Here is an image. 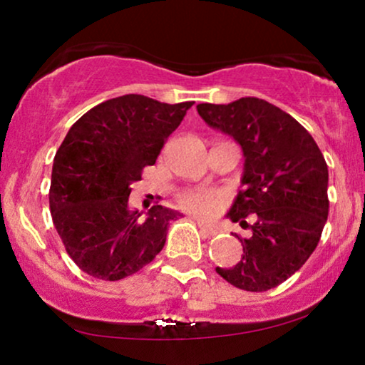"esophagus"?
<instances>
[{
    "instance_id": "esophagus-1",
    "label": "esophagus",
    "mask_w": 365,
    "mask_h": 365,
    "mask_svg": "<svg viewBox=\"0 0 365 365\" xmlns=\"http://www.w3.org/2000/svg\"><path fill=\"white\" fill-rule=\"evenodd\" d=\"M197 227H200V230L205 237H215V235H217V230H215L213 227H210V225L200 222V220H197Z\"/></svg>"
}]
</instances>
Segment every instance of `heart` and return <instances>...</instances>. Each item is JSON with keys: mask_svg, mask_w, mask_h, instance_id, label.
<instances>
[{"mask_svg": "<svg viewBox=\"0 0 365 365\" xmlns=\"http://www.w3.org/2000/svg\"><path fill=\"white\" fill-rule=\"evenodd\" d=\"M223 205L225 197L220 192L211 190L192 187V190H186L179 195V206L187 213L200 218L215 217L223 208Z\"/></svg>", "mask_w": 365, "mask_h": 365, "instance_id": "heart-1", "label": "heart"}]
</instances>
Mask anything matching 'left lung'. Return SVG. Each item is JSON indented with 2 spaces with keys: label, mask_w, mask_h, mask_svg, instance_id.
I'll list each match as a JSON object with an SVG mask.
<instances>
[{
  "label": "left lung",
  "mask_w": 365,
  "mask_h": 365,
  "mask_svg": "<svg viewBox=\"0 0 365 365\" xmlns=\"http://www.w3.org/2000/svg\"><path fill=\"white\" fill-rule=\"evenodd\" d=\"M196 108L210 127L235 138L245 157L228 217L252 235L242 240L240 262L217 272L238 289H272L299 271L320 242L330 206L325 157L303 125L265 100Z\"/></svg>",
  "instance_id": "8db88e82"
}]
</instances>
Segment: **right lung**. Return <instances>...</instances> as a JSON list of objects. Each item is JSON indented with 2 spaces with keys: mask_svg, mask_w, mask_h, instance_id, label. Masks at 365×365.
I'll list each match as a JSON object with an SVG mask.
<instances>
[{
  "mask_svg": "<svg viewBox=\"0 0 365 365\" xmlns=\"http://www.w3.org/2000/svg\"><path fill=\"white\" fill-rule=\"evenodd\" d=\"M192 105L125 94L91 108L67 132L53 157L48 205L66 252L83 272L120 281L162 250L169 222L181 213L155 205L142 222L128 208L130 186L155 164Z\"/></svg>",
  "mask_w": 365,
  "mask_h": 365,
  "instance_id": "add662e5",
  "label": "right lung"
}]
</instances>
